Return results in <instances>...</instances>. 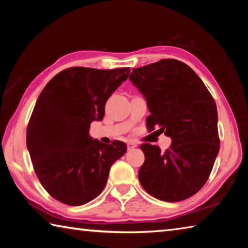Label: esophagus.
Wrapping results in <instances>:
<instances>
[{"mask_svg": "<svg viewBox=\"0 0 248 248\" xmlns=\"http://www.w3.org/2000/svg\"><path fill=\"white\" fill-rule=\"evenodd\" d=\"M137 146V144L134 143V142H128L127 143V148H128V150H132V149H134Z\"/></svg>", "mask_w": 248, "mask_h": 248, "instance_id": "1", "label": "esophagus"}]
</instances>
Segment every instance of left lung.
Wrapping results in <instances>:
<instances>
[{"mask_svg": "<svg viewBox=\"0 0 248 248\" xmlns=\"http://www.w3.org/2000/svg\"><path fill=\"white\" fill-rule=\"evenodd\" d=\"M129 78L146 99L149 132L171 139L165 152L141 144L142 187L167 202L189 198L207 183L220 150L215 99L195 71L175 59L132 69Z\"/></svg>", "mask_w": 248, "mask_h": 248, "instance_id": "8db88e82", "label": "left lung"}]
</instances>
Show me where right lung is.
Returning a JSON list of instances; mask_svg holds the SVG:
<instances>
[{"instance_id":"add662e5","label":"right lung","mask_w":248,"mask_h":248,"mask_svg":"<svg viewBox=\"0 0 248 248\" xmlns=\"http://www.w3.org/2000/svg\"><path fill=\"white\" fill-rule=\"evenodd\" d=\"M129 68L99 70L73 66L48 82L29 119L26 143L33 170L48 194L68 205L96 198L111 165L127 152L123 141L105 144L89 130L102 120L105 105Z\"/></svg>"}]
</instances>
